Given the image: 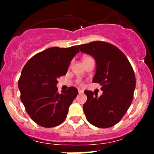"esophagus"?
Returning a JSON list of instances; mask_svg holds the SVG:
<instances>
[{
	"label": "esophagus",
	"mask_w": 154,
	"mask_h": 154,
	"mask_svg": "<svg viewBox=\"0 0 154 154\" xmlns=\"http://www.w3.org/2000/svg\"><path fill=\"white\" fill-rule=\"evenodd\" d=\"M78 93H83V91H82V90H81V89H79L78 90Z\"/></svg>",
	"instance_id": "34e87169"
}]
</instances>
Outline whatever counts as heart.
<instances>
[{"mask_svg":"<svg viewBox=\"0 0 154 154\" xmlns=\"http://www.w3.org/2000/svg\"><path fill=\"white\" fill-rule=\"evenodd\" d=\"M88 58H90L89 56H86V57H84V58H83V60H85V59H88ZM77 82H78L79 85H82V82H81L80 80H78V81H77Z\"/></svg>","mask_w":154,"mask_h":154,"instance_id":"1","label":"heart"}]
</instances>
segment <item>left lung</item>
I'll return each mask as SVG.
<instances>
[{
  "label": "left lung",
  "instance_id": "8db88e82",
  "mask_svg": "<svg viewBox=\"0 0 154 154\" xmlns=\"http://www.w3.org/2000/svg\"><path fill=\"white\" fill-rule=\"evenodd\" d=\"M78 48L95 59L93 82L99 83L103 91L100 97L84 91L88 97L83 105L86 119L97 128H111L122 119L131 105L136 82L133 69L122 51L111 43L94 41Z\"/></svg>",
  "mask_w": 154,
  "mask_h": 154
}]
</instances>
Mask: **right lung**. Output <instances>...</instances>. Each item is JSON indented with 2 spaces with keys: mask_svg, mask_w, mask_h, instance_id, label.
<instances>
[{
  "mask_svg": "<svg viewBox=\"0 0 154 154\" xmlns=\"http://www.w3.org/2000/svg\"><path fill=\"white\" fill-rule=\"evenodd\" d=\"M79 50L77 46L53 47L38 53L26 62L18 81L21 100L31 119L43 128H54L66 119L77 97L75 87L59 93L57 79L65 75Z\"/></svg>",
  "mask_w": 154,
  "mask_h": 154,
  "instance_id": "add662e5",
  "label": "right lung"
}]
</instances>
